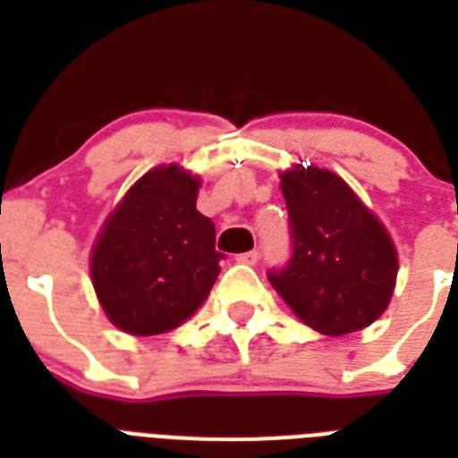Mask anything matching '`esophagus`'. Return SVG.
Instances as JSON below:
<instances>
[{"instance_id": "1", "label": "esophagus", "mask_w": 458, "mask_h": 458, "mask_svg": "<svg viewBox=\"0 0 458 458\" xmlns=\"http://www.w3.org/2000/svg\"><path fill=\"white\" fill-rule=\"evenodd\" d=\"M237 264H247V266H254L259 261V251L251 250V251H242V254H237L235 257Z\"/></svg>"}]
</instances>
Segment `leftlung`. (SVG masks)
I'll return each instance as SVG.
<instances>
[{
  "mask_svg": "<svg viewBox=\"0 0 458 458\" xmlns=\"http://www.w3.org/2000/svg\"><path fill=\"white\" fill-rule=\"evenodd\" d=\"M280 178L293 254L268 271L271 285L318 333L335 337L370 326L397 280L392 237L340 175L294 165Z\"/></svg>",
  "mask_w": 458,
  "mask_h": 458,
  "instance_id": "left-lung-1",
  "label": "left lung"
}]
</instances>
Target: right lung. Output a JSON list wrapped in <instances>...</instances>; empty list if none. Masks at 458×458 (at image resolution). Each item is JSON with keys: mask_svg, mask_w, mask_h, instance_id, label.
<instances>
[{"mask_svg": "<svg viewBox=\"0 0 458 458\" xmlns=\"http://www.w3.org/2000/svg\"><path fill=\"white\" fill-rule=\"evenodd\" d=\"M199 178L178 165L145 173L106 218L92 250V285L116 327H178L211 293L223 259L216 225L197 211Z\"/></svg>", "mask_w": 458, "mask_h": 458, "instance_id": "obj_1", "label": "right lung"}]
</instances>
